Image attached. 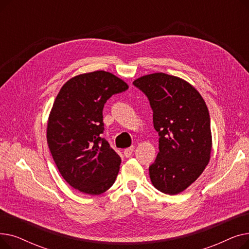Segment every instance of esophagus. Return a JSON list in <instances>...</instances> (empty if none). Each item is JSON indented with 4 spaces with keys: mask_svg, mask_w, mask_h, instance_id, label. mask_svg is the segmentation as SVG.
<instances>
[{
    "mask_svg": "<svg viewBox=\"0 0 249 249\" xmlns=\"http://www.w3.org/2000/svg\"><path fill=\"white\" fill-rule=\"evenodd\" d=\"M133 151H134V146H131V147H128V148H126V149L124 150V155L126 156V158H130V156H131V155H132Z\"/></svg>",
    "mask_w": 249,
    "mask_h": 249,
    "instance_id": "34e87169",
    "label": "esophagus"
}]
</instances>
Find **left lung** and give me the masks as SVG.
Listing matches in <instances>:
<instances>
[{
  "instance_id": "1",
  "label": "left lung",
  "mask_w": 249,
  "mask_h": 249,
  "mask_svg": "<svg viewBox=\"0 0 249 249\" xmlns=\"http://www.w3.org/2000/svg\"><path fill=\"white\" fill-rule=\"evenodd\" d=\"M133 85L144 94L160 136V152L149 166L152 185L167 195L185 191L210 160L211 122L199 91L163 72L141 76Z\"/></svg>"
}]
</instances>
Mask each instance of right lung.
I'll list each match as a JSON object with an SVG mask.
<instances>
[{
	"mask_svg": "<svg viewBox=\"0 0 249 249\" xmlns=\"http://www.w3.org/2000/svg\"><path fill=\"white\" fill-rule=\"evenodd\" d=\"M128 89L116 75L97 71L65 83L52 106L47 143L62 178L84 194L100 195L110 189L121 159L102 137L104 105Z\"/></svg>",
	"mask_w": 249,
	"mask_h": 249,
	"instance_id": "add662e5",
	"label": "right lung"
}]
</instances>
